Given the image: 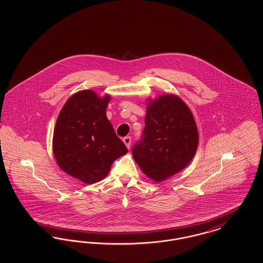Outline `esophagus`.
I'll return each mask as SVG.
<instances>
[{
    "mask_svg": "<svg viewBox=\"0 0 263 263\" xmlns=\"http://www.w3.org/2000/svg\"><path fill=\"white\" fill-rule=\"evenodd\" d=\"M131 141H132V139L130 136H127V137L123 138V142H124V144L126 145V147L128 148V149H130V146H131Z\"/></svg>",
    "mask_w": 263,
    "mask_h": 263,
    "instance_id": "esophagus-1",
    "label": "esophagus"
}]
</instances>
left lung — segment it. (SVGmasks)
I'll list each match as a JSON object with an SVG mask.
<instances>
[{
    "instance_id": "1",
    "label": "left lung",
    "mask_w": 263,
    "mask_h": 263,
    "mask_svg": "<svg viewBox=\"0 0 263 263\" xmlns=\"http://www.w3.org/2000/svg\"><path fill=\"white\" fill-rule=\"evenodd\" d=\"M199 142L194 117L175 95L148 100L145 128L132 155L143 173L156 182L182 171L193 159Z\"/></svg>"
}]
</instances>
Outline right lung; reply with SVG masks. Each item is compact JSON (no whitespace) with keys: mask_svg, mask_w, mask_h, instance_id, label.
<instances>
[{"mask_svg":"<svg viewBox=\"0 0 263 263\" xmlns=\"http://www.w3.org/2000/svg\"><path fill=\"white\" fill-rule=\"evenodd\" d=\"M108 95L76 92L64 104L53 134V153L59 167L85 183L108 175L113 162L128 152L106 117Z\"/></svg>","mask_w":263,"mask_h":263,"instance_id":"obj_1","label":"right lung"}]
</instances>
